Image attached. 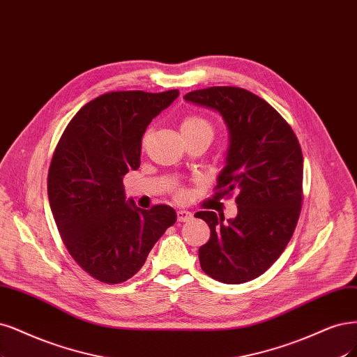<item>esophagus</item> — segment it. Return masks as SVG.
I'll list each match as a JSON object with an SVG mask.
<instances>
[{"label": "esophagus", "instance_id": "1", "mask_svg": "<svg viewBox=\"0 0 357 357\" xmlns=\"http://www.w3.org/2000/svg\"><path fill=\"white\" fill-rule=\"evenodd\" d=\"M193 218V214L188 210H178L177 211V220L178 221H190Z\"/></svg>", "mask_w": 357, "mask_h": 357}]
</instances>
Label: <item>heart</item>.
<instances>
[{
	"label": "heart",
	"mask_w": 357,
	"mask_h": 357,
	"mask_svg": "<svg viewBox=\"0 0 357 357\" xmlns=\"http://www.w3.org/2000/svg\"><path fill=\"white\" fill-rule=\"evenodd\" d=\"M181 134H208L213 137V126L199 115H189L181 121Z\"/></svg>",
	"instance_id": "1"
}]
</instances>
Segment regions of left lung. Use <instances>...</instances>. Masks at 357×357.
<instances>
[{"label":"left lung","mask_w":357,"mask_h":357,"mask_svg":"<svg viewBox=\"0 0 357 357\" xmlns=\"http://www.w3.org/2000/svg\"><path fill=\"white\" fill-rule=\"evenodd\" d=\"M183 99L223 118L229 147L215 189L223 196L239 193L235 218L195 214L211 229L199 248L201 267L223 284H243L278 260L296 230L303 201L301 147L287 121L247 90L210 87Z\"/></svg>","instance_id":"obj_1"}]
</instances>
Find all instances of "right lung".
<instances>
[{
	"instance_id": "obj_1",
	"label": "right lung",
	"mask_w": 357,
	"mask_h": 357,
	"mask_svg": "<svg viewBox=\"0 0 357 357\" xmlns=\"http://www.w3.org/2000/svg\"><path fill=\"white\" fill-rule=\"evenodd\" d=\"M177 97L178 90L106 93L78 110L57 143L47 184L54 221L73 260L105 284L136 275L177 220L168 205L142 210L122 184L140 167L147 126Z\"/></svg>"
}]
</instances>
